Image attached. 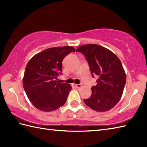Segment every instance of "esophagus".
Masks as SVG:
<instances>
[{"label": "esophagus", "mask_w": 147, "mask_h": 147, "mask_svg": "<svg viewBox=\"0 0 147 147\" xmlns=\"http://www.w3.org/2000/svg\"><path fill=\"white\" fill-rule=\"evenodd\" d=\"M75 86L76 88H80L82 86V84H76V85H75Z\"/></svg>", "instance_id": "esophagus-1"}]
</instances>
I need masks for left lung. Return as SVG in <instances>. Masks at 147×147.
Listing matches in <instances>:
<instances>
[{"label":"left lung","mask_w":147,"mask_h":147,"mask_svg":"<svg viewBox=\"0 0 147 147\" xmlns=\"http://www.w3.org/2000/svg\"><path fill=\"white\" fill-rule=\"evenodd\" d=\"M76 51L85 55L92 76H98L91 96L84 102L95 111H109L119 101L126 82L121 61L109 49L96 44L83 45Z\"/></svg>","instance_id":"1"}]
</instances>
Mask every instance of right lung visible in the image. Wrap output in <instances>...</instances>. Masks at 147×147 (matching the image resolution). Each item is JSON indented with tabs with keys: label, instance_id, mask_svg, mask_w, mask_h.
<instances>
[{
	"label": "right lung",
	"instance_id": "1",
	"mask_svg": "<svg viewBox=\"0 0 147 147\" xmlns=\"http://www.w3.org/2000/svg\"><path fill=\"white\" fill-rule=\"evenodd\" d=\"M71 52L75 49L69 46L49 48L34 55L28 62L23 88L28 98L39 110L55 111L66 102L72 87L56 80L62 74V61Z\"/></svg>",
	"mask_w": 147,
	"mask_h": 147
}]
</instances>
